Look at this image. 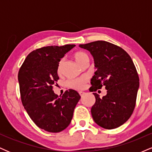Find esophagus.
Returning <instances> with one entry per match:
<instances>
[{
	"instance_id": "esophagus-1",
	"label": "esophagus",
	"mask_w": 152,
	"mask_h": 152,
	"mask_svg": "<svg viewBox=\"0 0 152 152\" xmlns=\"http://www.w3.org/2000/svg\"><path fill=\"white\" fill-rule=\"evenodd\" d=\"M78 94H79V95L82 97L85 94V92H83V91H78Z\"/></svg>"
}]
</instances>
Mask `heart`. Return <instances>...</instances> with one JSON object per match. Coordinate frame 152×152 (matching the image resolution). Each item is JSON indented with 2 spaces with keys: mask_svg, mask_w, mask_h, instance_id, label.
Here are the masks:
<instances>
[{
  "mask_svg": "<svg viewBox=\"0 0 152 152\" xmlns=\"http://www.w3.org/2000/svg\"><path fill=\"white\" fill-rule=\"evenodd\" d=\"M86 58H88V56L83 51H78L77 53L74 54V58L76 61L78 63V64H81L83 61ZM63 61L61 60L59 62L58 66V72L60 73L61 71V67H62ZM86 80L84 78H73V79H70L67 81L66 84L67 86L71 88H75V89H81L83 87L85 86V83H86Z\"/></svg>",
  "mask_w": 152,
  "mask_h": 152,
  "instance_id": "heart-1",
  "label": "heart"
}]
</instances>
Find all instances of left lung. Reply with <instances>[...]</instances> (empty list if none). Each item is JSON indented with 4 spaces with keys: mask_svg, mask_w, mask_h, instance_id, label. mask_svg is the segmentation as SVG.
I'll return each instance as SVG.
<instances>
[{
    "mask_svg": "<svg viewBox=\"0 0 152 152\" xmlns=\"http://www.w3.org/2000/svg\"><path fill=\"white\" fill-rule=\"evenodd\" d=\"M79 47L90 51L97 69L89 91H96L103 86L107 90L102 99L93 93L96 102L91 112L94 121L106 129L121 126L133 113L139 87L133 61L123 48L107 41H94Z\"/></svg>",
    "mask_w": 152,
    "mask_h": 152,
    "instance_id": "1",
    "label": "left lung"
}]
</instances>
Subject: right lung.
<instances>
[{"label": "right lung", "mask_w": 152, "mask_h": 152, "mask_svg": "<svg viewBox=\"0 0 152 152\" xmlns=\"http://www.w3.org/2000/svg\"><path fill=\"white\" fill-rule=\"evenodd\" d=\"M74 44L50 46L33 50L18 71L20 98L24 109L39 128L52 133L64 130L70 124L81 96L76 91H66L58 97L53 85L59 79L61 58Z\"/></svg>", "instance_id": "right-lung-1"}]
</instances>
